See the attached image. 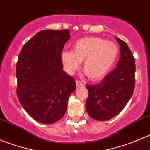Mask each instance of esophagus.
<instances>
[{"label":"esophagus","mask_w":150,"mask_h":150,"mask_svg":"<svg viewBox=\"0 0 150 150\" xmlns=\"http://www.w3.org/2000/svg\"><path fill=\"white\" fill-rule=\"evenodd\" d=\"M75 83H76L77 86H84V84L79 81H75Z\"/></svg>","instance_id":"34e87169"}]
</instances>
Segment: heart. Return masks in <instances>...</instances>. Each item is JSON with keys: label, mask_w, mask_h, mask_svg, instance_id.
Wrapping results in <instances>:
<instances>
[{"label": "heart", "mask_w": 150, "mask_h": 150, "mask_svg": "<svg viewBox=\"0 0 150 150\" xmlns=\"http://www.w3.org/2000/svg\"><path fill=\"white\" fill-rule=\"evenodd\" d=\"M118 46L102 38L86 37L77 40L72 50H63L61 60L67 73L72 74L83 62V69L91 80L100 79L114 65Z\"/></svg>", "instance_id": "heart-1"}]
</instances>
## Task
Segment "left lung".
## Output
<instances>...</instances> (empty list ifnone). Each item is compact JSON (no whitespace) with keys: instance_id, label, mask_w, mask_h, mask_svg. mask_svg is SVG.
Wrapping results in <instances>:
<instances>
[{"instance_id":"1","label":"left lung","mask_w":150,"mask_h":150,"mask_svg":"<svg viewBox=\"0 0 150 150\" xmlns=\"http://www.w3.org/2000/svg\"><path fill=\"white\" fill-rule=\"evenodd\" d=\"M115 38L120 50L117 67L99 83L86 86V110L91 117L99 121L118 115L132 96L135 87V59L126 43Z\"/></svg>"}]
</instances>
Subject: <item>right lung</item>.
I'll use <instances>...</instances> for the list:
<instances>
[{
  "mask_svg": "<svg viewBox=\"0 0 150 150\" xmlns=\"http://www.w3.org/2000/svg\"><path fill=\"white\" fill-rule=\"evenodd\" d=\"M70 38L69 30L38 32L22 47L17 64V96L36 121L51 124L65 114L75 80L63 70L61 53Z\"/></svg>",
  "mask_w": 150,
  "mask_h": 150,
  "instance_id": "right-lung-1",
  "label": "right lung"
}]
</instances>
